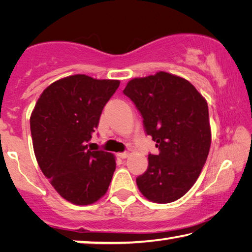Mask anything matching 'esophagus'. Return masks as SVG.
Returning <instances> with one entry per match:
<instances>
[{
  "instance_id": "esophagus-1",
  "label": "esophagus",
  "mask_w": 252,
  "mask_h": 252,
  "mask_svg": "<svg viewBox=\"0 0 252 252\" xmlns=\"http://www.w3.org/2000/svg\"><path fill=\"white\" fill-rule=\"evenodd\" d=\"M118 156L120 157L121 159H126V158L130 156V153H129V152H121V153H119Z\"/></svg>"
}]
</instances>
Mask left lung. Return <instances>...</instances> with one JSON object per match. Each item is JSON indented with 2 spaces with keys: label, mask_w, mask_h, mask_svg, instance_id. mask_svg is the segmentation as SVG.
Wrapping results in <instances>:
<instances>
[{
  "label": "left lung",
  "mask_w": 252,
  "mask_h": 252,
  "mask_svg": "<svg viewBox=\"0 0 252 252\" xmlns=\"http://www.w3.org/2000/svg\"><path fill=\"white\" fill-rule=\"evenodd\" d=\"M123 93L160 150L149 155L148 170L136 178V186L149 201H176L198 180L210 150L207 101L189 81L163 71L130 80Z\"/></svg>",
  "instance_id": "left-lung-1"
}]
</instances>
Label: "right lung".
Instances as JSON below:
<instances>
[{
  "instance_id": "add662e5",
  "label": "right lung",
  "mask_w": 252,
  "mask_h": 252,
  "mask_svg": "<svg viewBox=\"0 0 252 252\" xmlns=\"http://www.w3.org/2000/svg\"><path fill=\"white\" fill-rule=\"evenodd\" d=\"M119 85V80L65 76L42 92L30 118L40 169L55 191L76 206L96 202L112 180L116 157L88 150L87 142Z\"/></svg>"
}]
</instances>
